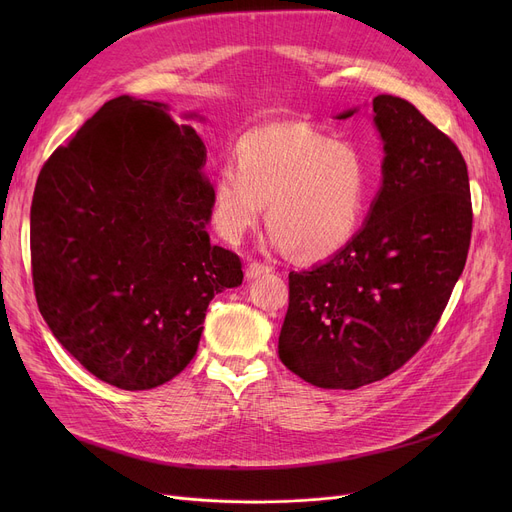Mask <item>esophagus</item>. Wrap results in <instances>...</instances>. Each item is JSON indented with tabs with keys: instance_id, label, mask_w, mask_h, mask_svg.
Wrapping results in <instances>:
<instances>
[{
	"instance_id": "esophagus-1",
	"label": "esophagus",
	"mask_w": 512,
	"mask_h": 512,
	"mask_svg": "<svg viewBox=\"0 0 512 512\" xmlns=\"http://www.w3.org/2000/svg\"><path fill=\"white\" fill-rule=\"evenodd\" d=\"M270 270H272L270 265H265V263H257V261H253V263H249V265H247L245 276H247L249 280H253V278H259V276L270 274Z\"/></svg>"
}]
</instances>
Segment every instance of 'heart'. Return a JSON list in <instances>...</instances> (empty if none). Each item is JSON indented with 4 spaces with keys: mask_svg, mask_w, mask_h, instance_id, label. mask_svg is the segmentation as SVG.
<instances>
[{
    "mask_svg": "<svg viewBox=\"0 0 512 512\" xmlns=\"http://www.w3.org/2000/svg\"><path fill=\"white\" fill-rule=\"evenodd\" d=\"M211 182V222L238 242L265 213L274 245L315 261L342 251L361 228L371 195L367 157L305 122L242 134Z\"/></svg>",
    "mask_w": 512,
    "mask_h": 512,
    "instance_id": "1",
    "label": "heart"
}]
</instances>
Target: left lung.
Wrapping results in <instances>:
<instances>
[{
  "label": "left lung",
  "mask_w": 512,
  "mask_h": 512,
  "mask_svg": "<svg viewBox=\"0 0 512 512\" xmlns=\"http://www.w3.org/2000/svg\"><path fill=\"white\" fill-rule=\"evenodd\" d=\"M373 112L386 157L365 226L326 263L288 274L278 355L317 388L355 390L405 365L432 336L469 253L459 147L407 99L378 95Z\"/></svg>",
  "instance_id": "obj_1"
}]
</instances>
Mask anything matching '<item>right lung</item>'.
Listing matches in <instances>:
<instances>
[{
	"label": "right lung",
	"mask_w": 512,
	"mask_h": 512,
	"mask_svg": "<svg viewBox=\"0 0 512 512\" xmlns=\"http://www.w3.org/2000/svg\"><path fill=\"white\" fill-rule=\"evenodd\" d=\"M205 145L166 103H103L43 164L31 265L51 334L101 382L151 390L191 363L209 301L242 284L215 247Z\"/></svg>",
	"instance_id": "right-lung-1"
}]
</instances>
